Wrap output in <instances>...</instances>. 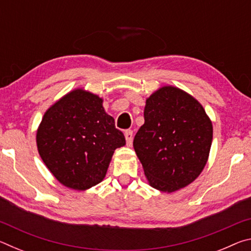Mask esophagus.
<instances>
[{"instance_id":"esophagus-1","label":"esophagus","mask_w":251,"mask_h":251,"mask_svg":"<svg viewBox=\"0 0 251 251\" xmlns=\"http://www.w3.org/2000/svg\"><path fill=\"white\" fill-rule=\"evenodd\" d=\"M124 135L126 138V144L128 146H130L131 143H133V130H126Z\"/></svg>"}]
</instances>
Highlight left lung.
Here are the masks:
<instances>
[{"label": "left lung", "instance_id": "left-lung-1", "mask_svg": "<svg viewBox=\"0 0 251 251\" xmlns=\"http://www.w3.org/2000/svg\"><path fill=\"white\" fill-rule=\"evenodd\" d=\"M144 118L133 146L148 184L168 194L192 184L206 166L212 142V123L202 105L165 85L146 99Z\"/></svg>", "mask_w": 251, "mask_h": 251}]
</instances>
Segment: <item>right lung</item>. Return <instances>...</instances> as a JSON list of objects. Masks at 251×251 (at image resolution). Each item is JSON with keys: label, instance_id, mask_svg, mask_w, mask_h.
I'll return each instance as SVG.
<instances>
[{"label": "right lung", "instance_id": "add662e5", "mask_svg": "<svg viewBox=\"0 0 251 251\" xmlns=\"http://www.w3.org/2000/svg\"><path fill=\"white\" fill-rule=\"evenodd\" d=\"M36 145L45 166L63 186L84 192L103 181L114 151L126 141L105 112L103 99L78 87L44 113Z\"/></svg>", "mask_w": 251, "mask_h": 251}]
</instances>
